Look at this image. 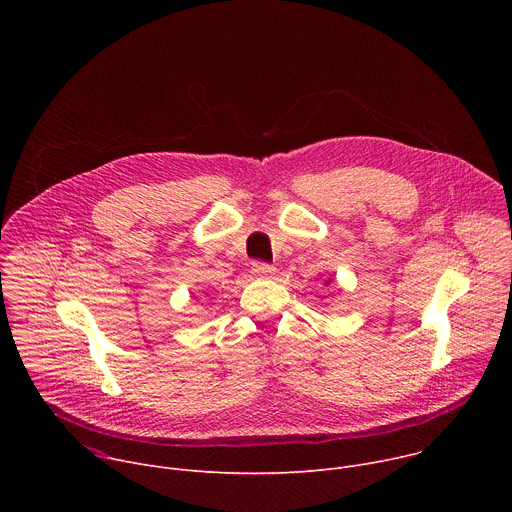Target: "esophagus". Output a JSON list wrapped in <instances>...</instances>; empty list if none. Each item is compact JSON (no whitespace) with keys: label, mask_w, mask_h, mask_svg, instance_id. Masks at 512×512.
<instances>
[{"label":"esophagus","mask_w":512,"mask_h":512,"mask_svg":"<svg viewBox=\"0 0 512 512\" xmlns=\"http://www.w3.org/2000/svg\"><path fill=\"white\" fill-rule=\"evenodd\" d=\"M251 273L255 277H271L275 273V267L269 263H263V261H255L251 267Z\"/></svg>","instance_id":"esophagus-1"}]
</instances>
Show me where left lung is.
Instances as JSON below:
<instances>
[{"label": "left lung", "instance_id": "left-lung-1", "mask_svg": "<svg viewBox=\"0 0 512 512\" xmlns=\"http://www.w3.org/2000/svg\"><path fill=\"white\" fill-rule=\"evenodd\" d=\"M330 281H332V279H328V281H326V283H330Z\"/></svg>", "mask_w": 512, "mask_h": 512}]
</instances>
